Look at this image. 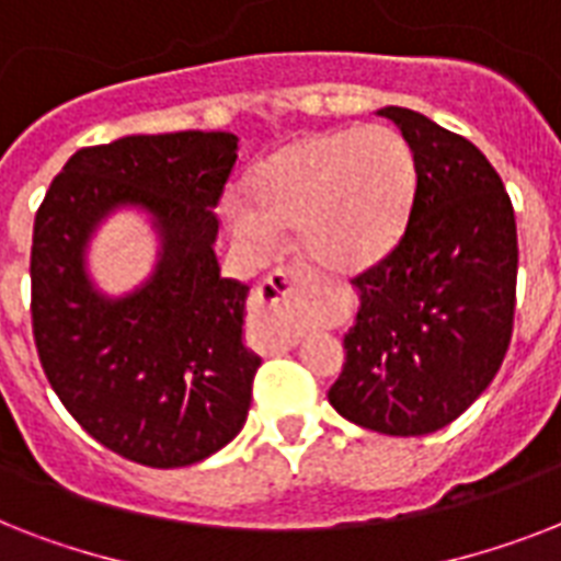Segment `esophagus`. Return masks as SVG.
I'll use <instances>...</instances> for the list:
<instances>
[{
  "label": "esophagus",
  "mask_w": 561,
  "mask_h": 561,
  "mask_svg": "<svg viewBox=\"0 0 561 561\" xmlns=\"http://www.w3.org/2000/svg\"><path fill=\"white\" fill-rule=\"evenodd\" d=\"M308 285V276L299 267H279V271L267 273L255 290L253 317L262 325H267L273 341L279 346H294L299 337L297 320H294V306H297L299 294Z\"/></svg>",
  "instance_id": "obj_1"
}]
</instances>
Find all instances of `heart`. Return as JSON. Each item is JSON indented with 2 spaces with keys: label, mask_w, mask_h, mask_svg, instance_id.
Segmentation results:
<instances>
[{
  "label": "heart",
  "mask_w": 561,
  "mask_h": 561,
  "mask_svg": "<svg viewBox=\"0 0 561 561\" xmlns=\"http://www.w3.org/2000/svg\"><path fill=\"white\" fill-rule=\"evenodd\" d=\"M227 224L255 253L273 255L282 229L329 273H358L399 244L416 201V160L396 127L306 134L247 174Z\"/></svg>",
  "instance_id": "heart-1"
}]
</instances>
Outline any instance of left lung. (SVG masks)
Wrapping results in <instances>:
<instances>
[{"mask_svg":"<svg viewBox=\"0 0 561 561\" xmlns=\"http://www.w3.org/2000/svg\"><path fill=\"white\" fill-rule=\"evenodd\" d=\"M408 139L416 201L404 236L355 276L360 308L329 390L355 425L422 436L460 416L504 364L515 317V211L492 162L408 107L378 110Z\"/></svg>","mask_w":561,"mask_h":561,"instance_id":"1","label":"left lung"}]
</instances>
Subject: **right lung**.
Instances as JSON below:
<instances>
[{
	"instance_id": "obj_1",
	"label": "right lung",
	"mask_w": 561,
	"mask_h": 561,
	"mask_svg": "<svg viewBox=\"0 0 561 561\" xmlns=\"http://www.w3.org/2000/svg\"><path fill=\"white\" fill-rule=\"evenodd\" d=\"M238 136H125L81 148L34 218L31 329L51 390L104 448L151 469L220 451L244 427L262 358L241 341L247 285L215 255ZM118 205L152 215V279L104 298L85 273L91 232Z\"/></svg>"
}]
</instances>
